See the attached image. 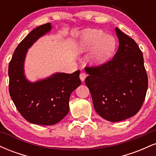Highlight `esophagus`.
I'll return each instance as SVG.
<instances>
[{"mask_svg": "<svg viewBox=\"0 0 156 156\" xmlns=\"http://www.w3.org/2000/svg\"><path fill=\"white\" fill-rule=\"evenodd\" d=\"M86 78H87V75H86V73H83V72L80 73V80H81V81H83V80H85Z\"/></svg>", "mask_w": 156, "mask_h": 156, "instance_id": "34e87169", "label": "esophagus"}]
</instances>
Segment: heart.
I'll return each mask as SVG.
<instances>
[{"label":"heart","instance_id":"1","mask_svg":"<svg viewBox=\"0 0 156 156\" xmlns=\"http://www.w3.org/2000/svg\"><path fill=\"white\" fill-rule=\"evenodd\" d=\"M117 42L112 35H105L101 30L87 29L80 33L76 44V51L84 53L92 50L91 59L94 63H104L115 51Z\"/></svg>","mask_w":156,"mask_h":156}]
</instances>
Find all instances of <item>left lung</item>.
Wrapping results in <instances>:
<instances>
[{
    "mask_svg": "<svg viewBox=\"0 0 156 156\" xmlns=\"http://www.w3.org/2000/svg\"><path fill=\"white\" fill-rule=\"evenodd\" d=\"M118 51L106 63L87 67L85 83L93 105L101 117L110 122L124 120L136 114L142 106L148 78L141 50L133 39L118 28Z\"/></svg>",
    "mask_w": 156,
    "mask_h": 156,
    "instance_id": "8db88e82",
    "label": "left lung"
}]
</instances>
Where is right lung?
Listing matches in <instances>:
<instances>
[{"label": "right lung", "mask_w": 156, "mask_h": 156, "mask_svg": "<svg viewBox=\"0 0 156 156\" xmlns=\"http://www.w3.org/2000/svg\"><path fill=\"white\" fill-rule=\"evenodd\" d=\"M51 23L39 26L23 39L9 64V94L16 108L27 121L42 125L58 123L69 112L71 93L81 83L80 70L72 74L57 73L34 83L24 75L28 49L39 37L51 30Z\"/></svg>", "instance_id": "1"}]
</instances>
